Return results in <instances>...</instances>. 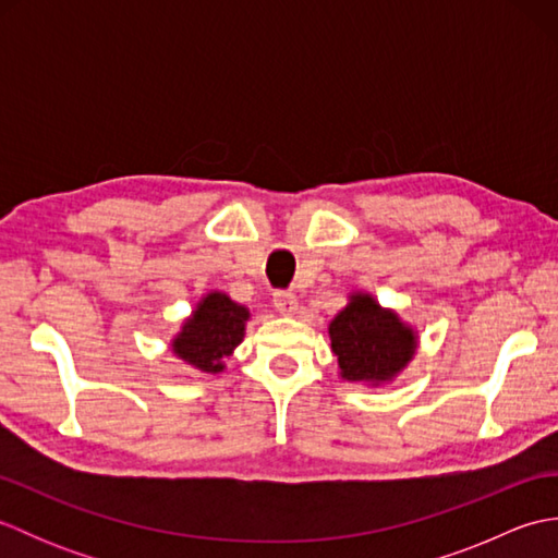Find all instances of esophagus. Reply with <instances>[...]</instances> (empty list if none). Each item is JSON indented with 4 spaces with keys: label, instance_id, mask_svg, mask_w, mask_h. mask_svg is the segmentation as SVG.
I'll use <instances>...</instances> for the list:
<instances>
[{
    "label": "esophagus",
    "instance_id": "esophagus-1",
    "mask_svg": "<svg viewBox=\"0 0 558 558\" xmlns=\"http://www.w3.org/2000/svg\"><path fill=\"white\" fill-rule=\"evenodd\" d=\"M272 304H276V310L280 312V314H294V310H298V298H294L292 292H286V290H280V292H276L272 294Z\"/></svg>",
    "mask_w": 558,
    "mask_h": 558
}]
</instances>
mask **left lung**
I'll return each instance as SVG.
<instances>
[{
	"mask_svg": "<svg viewBox=\"0 0 558 558\" xmlns=\"http://www.w3.org/2000/svg\"><path fill=\"white\" fill-rule=\"evenodd\" d=\"M340 376L357 384L390 381L405 366L417 338L396 312L381 310L372 294H352L328 326Z\"/></svg>",
	"mask_w": 558,
	"mask_h": 558,
	"instance_id": "left-lung-1",
	"label": "left lung"
}]
</instances>
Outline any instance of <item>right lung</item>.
<instances>
[{
  "mask_svg": "<svg viewBox=\"0 0 558 558\" xmlns=\"http://www.w3.org/2000/svg\"><path fill=\"white\" fill-rule=\"evenodd\" d=\"M246 318V306L222 292H210L198 302L192 318H186L182 333L172 340V352L198 372L218 374L225 369L222 357H230L242 342Z\"/></svg>",
  "mask_w": 558,
  "mask_h": 558,
  "instance_id": "add662e5",
  "label": "right lung"
}]
</instances>
